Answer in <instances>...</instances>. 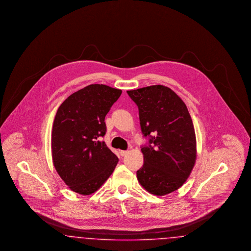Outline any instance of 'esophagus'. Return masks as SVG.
<instances>
[{"mask_svg":"<svg viewBox=\"0 0 251 251\" xmlns=\"http://www.w3.org/2000/svg\"><path fill=\"white\" fill-rule=\"evenodd\" d=\"M119 153H120V156H122V157H123V156H125L127 153H128V151H119Z\"/></svg>","mask_w":251,"mask_h":251,"instance_id":"obj_1","label":"esophagus"}]
</instances>
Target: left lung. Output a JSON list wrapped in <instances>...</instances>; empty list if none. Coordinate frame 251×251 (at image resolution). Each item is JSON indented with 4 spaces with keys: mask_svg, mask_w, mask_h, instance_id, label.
I'll return each mask as SVG.
<instances>
[{
    "mask_svg": "<svg viewBox=\"0 0 251 251\" xmlns=\"http://www.w3.org/2000/svg\"><path fill=\"white\" fill-rule=\"evenodd\" d=\"M138 106L141 131L149 145L141 151L144 165L136 172L144 188L156 196L176 191L186 181L197 159L191 116L169 87L155 84L127 91Z\"/></svg>",
    "mask_w": 251,
    "mask_h": 251,
    "instance_id": "obj_1",
    "label": "left lung"
}]
</instances>
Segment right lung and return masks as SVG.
Wrapping results in <instances>:
<instances>
[{"mask_svg": "<svg viewBox=\"0 0 251 251\" xmlns=\"http://www.w3.org/2000/svg\"><path fill=\"white\" fill-rule=\"evenodd\" d=\"M122 91L90 84L60 105L51 131V156L61 179L72 191L91 195L111 176L119 158L100 141L105 116Z\"/></svg>", "mask_w": 251, "mask_h": 251, "instance_id": "obj_1", "label": "right lung"}]
</instances>
